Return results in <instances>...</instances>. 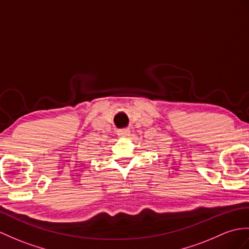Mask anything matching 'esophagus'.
Wrapping results in <instances>:
<instances>
[{"label": "esophagus", "mask_w": 249, "mask_h": 249, "mask_svg": "<svg viewBox=\"0 0 249 249\" xmlns=\"http://www.w3.org/2000/svg\"><path fill=\"white\" fill-rule=\"evenodd\" d=\"M118 135L120 137H122V138H127V137H129V135H130V130H129V128L119 129L118 130Z\"/></svg>", "instance_id": "1"}]
</instances>
